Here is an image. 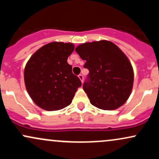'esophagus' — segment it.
<instances>
[{
    "instance_id": "esophagus-1",
    "label": "esophagus",
    "mask_w": 159,
    "mask_h": 159,
    "mask_svg": "<svg viewBox=\"0 0 159 159\" xmlns=\"http://www.w3.org/2000/svg\"><path fill=\"white\" fill-rule=\"evenodd\" d=\"M78 78H79V79L81 80V83H83V81H84V77H83V75H78Z\"/></svg>"
}]
</instances>
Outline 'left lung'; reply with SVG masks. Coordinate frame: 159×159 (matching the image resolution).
<instances>
[{
  "mask_svg": "<svg viewBox=\"0 0 159 159\" xmlns=\"http://www.w3.org/2000/svg\"><path fill=\"white\" fill-rule=\"evenodd\" d=\"M75 51L90 71L83 88L90 103L107 111L123 105L132 93L134 70L123 51L107 40L83 43Z\"/></svg>",
  "mask_w": 159,
  "mask_h": 159,
  "instance_id": "left-lung-1",
  "label": "left lung"
}]
</instances>
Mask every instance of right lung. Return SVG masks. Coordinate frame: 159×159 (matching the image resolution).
Returning <instances> with one entry per match:
<instances>
[{
    "label": "right lung",
    "mask_w": 159,
    "mask_h": 159,
    "mask_svg": "<svg viewBox=\"0 0 159 159\" xmlns=\"http://www.w3.org/2000/svg\"><path fill=\"white\" fill-rule=\"evenodd\" d=\"M74 48L72 43L52 42L38 49L27 62L24 72L26 90L42 109L57 111L68 106L81 86L67 63Z\"/></svg>",
    "instance_id": "add662e5"
}]
</instances>
